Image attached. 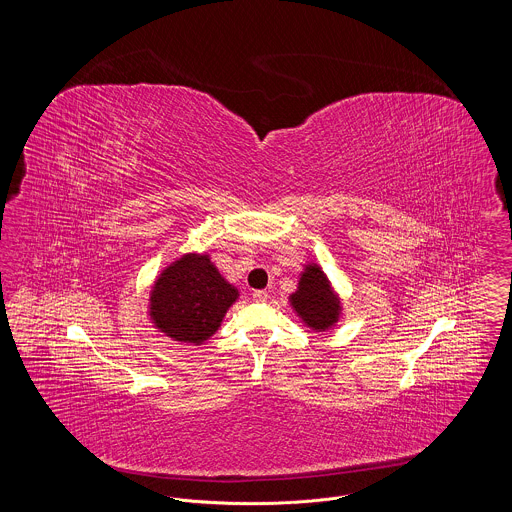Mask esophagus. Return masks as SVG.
I'll return each instance as SVG.
<instances>
[{
  "label": "esophagus",
  "instance_id": "esophagus-1",
  "mask_svg": "<svg viewBox=\"0 0 512 512\" xmlns=\"http://www.w3.org/2000/svg\"><path fill=\"white\" fill-rule=\"evenodd\" d=\"M253 299L257 301V303H263V301H267L268 292L267 290H257V292H253Z\"/></svg>",
  "mask_w": 512,
  "mask_h": 512
}]
</instances>
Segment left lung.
<instances>
[{
	"label": "left lung",
	"mask_w": 512,
	"mask_h": 512,
	"mask_svg": "<svg viewBox=\"0 0 512 512\" xmlns=\"http://www.w3.org/2000/svg\"><path fill=\"white\" fill-rule=\"evenodd\" d=\"M290 303L297 317L317 332L332 328L340 318V299L332 292L326 274L318 265L305 267L297 292L290 295Z\"/></svg>",
	"instance_id": "8db88e82"
}]
</instances>
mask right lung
I'll use <instances>...</instances> for the list:
<instances>
[{"label": "right lung", "mask_w": 512, "mask_h": 512, "mask_svg": "<svg viewBox=\"0 0 512 512\" xmlns=\"http://www.w3.org/2000/svg\"><path fill=\"white\" fill-rule=\"evenodd\" d=\"M209 255L188 253L165 268L149 297V317L172 340L201 345L209 340L238 299Z\"/></svg>", "instance_id": "obj_1"}]
</instances>
